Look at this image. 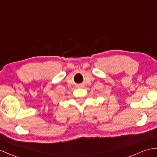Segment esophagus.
I'll list each match as a JSON object with an SVG mask.
<instances>
[{
  "label": "esophagus",
  "mask_w": 157,
  "mask_h": 157,
  "mask_svg": "<svg viewBox=\"0 0 157 157\" xmlns=\"http://www.w3.org/2000/svg\"><path fill=\"white\" fill-rule=\"evenodd\" d=\"M82 86H83L82 85H79V87H82Z\"/></svg>",
  "instance_id": "1"
}]
</instances>
